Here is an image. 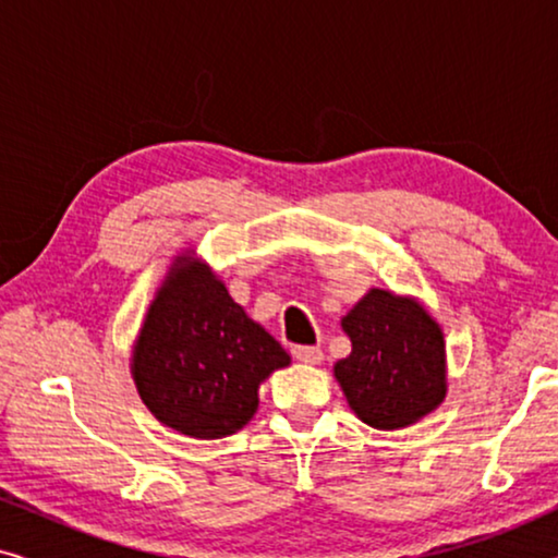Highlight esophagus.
<instances>
[{"instance_id":"1","label":"esophagus","mask_w":558,"mask_h":558,"mask_svg":"<svg viewBox=\"0 0 558 558\" xmlns=\"http://www.w3.org/2000/svg\"><path fill=\"white\" fill-rule=\"evenodd\" d=\"M292 355H294L300 363H304V365H317V363H323V350L312 348V345H296V348L292 350Z\"/></svg>"}]
</instances>
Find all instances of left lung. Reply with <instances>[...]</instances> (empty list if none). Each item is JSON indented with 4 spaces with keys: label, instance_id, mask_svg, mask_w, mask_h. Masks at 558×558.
Masks as SVG:
<instances>
[{
    "label": "left lung",
    "instance_id": "obj_1",
    "mask_svg": "<svg viewBox=\"0 0 558 558\" xmlns=\"http://www.w3.org/2000/svg\"><path fill=\"white\" fill-rule=\"evenodd\" d=\"M342 330L353 350L332 371L361 422L401 429L445 401V335L414 296L371 289L342 317Z\"/></svg>",
    "mask_w": 558,
    "mask_h": 558
}]
</instances>
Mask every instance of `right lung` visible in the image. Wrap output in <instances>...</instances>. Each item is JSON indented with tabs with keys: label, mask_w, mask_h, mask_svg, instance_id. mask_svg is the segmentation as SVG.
I'll list each match as a JSON object with an SVG mask.
<instances>
[{
	"label": "right lung",
	"mask_w": 558,
	"mask_h": 558,
	"mask_svg": "<svg viewBox=\"0 0 558 558\" xmlns=\"http://www.w3.org/2000/svg\"><path fill=\"white\" fill-rule=\"evenodd\" d=\"M284 365L287 350L208 264L174 258L132 350L136 391L155 418L195 439L228 437L251 422L258 386Z\"/></svg>",
	"instance_id": "right-lung-1"
}]
</instances>
